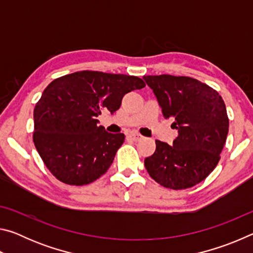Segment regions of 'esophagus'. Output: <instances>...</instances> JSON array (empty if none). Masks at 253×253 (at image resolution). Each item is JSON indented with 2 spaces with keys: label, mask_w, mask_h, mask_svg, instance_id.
I'll list each match as a JSON object with an SVG mask.
<instances>
[{
  "label": "esophagus",
  "mask_w": 253,
  "mask_h": 253,
  "mask_svg": "<svg viewBox=\"0 0 253 253\" xmlns=\"http://www.w3.org/2000/svg\"><path fill=\"white\" fill-rule=\"evenodd\" d=\"M127 138L134 140V142H138V140L143 138V136L140 134H137V132H129V134L127 135Z\"/></svg>",
  "instance_id": "34e87169"
}]
</instances>
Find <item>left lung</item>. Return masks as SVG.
<instances>
[{
  "label": "left lung",
  "mask_w": 253,
  "mask_h": 253,
  "mask_svg": "<svg viewBox=\"0 0 253 253\" xmlns=\"http://www.w3.org/2000/svg\"><path fill=\"white\" fill-rule=\"evenodd\" d=\"M153 89L163 116L172 118L178 135L172 145L156 140L145 158L153 179L172 190H184L207 178L220 161L229 131L225 104L207 84L170 75L144 76Z\"/></svg>",
  "instance_id": "left-lung-1"
}]
</instances>
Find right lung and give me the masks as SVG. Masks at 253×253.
<instances>
[{"label":"right lung","mask_w":253,"mask_h":253,"mask_svg":"<svg viewBox=\"0 0 253 253\" xmlns=\"http://www.w3.org/2000/svg\"><path fill=\"white\" fill-rule=\"evenodd\" d=\"M144 87L135 76L84 70L44 89L33 111V143L55 178L79 186L108 170L125 135L106 131L97 117L114 114L126 93Z\"/></svg>","instance_id":"1"}]
</instances>
